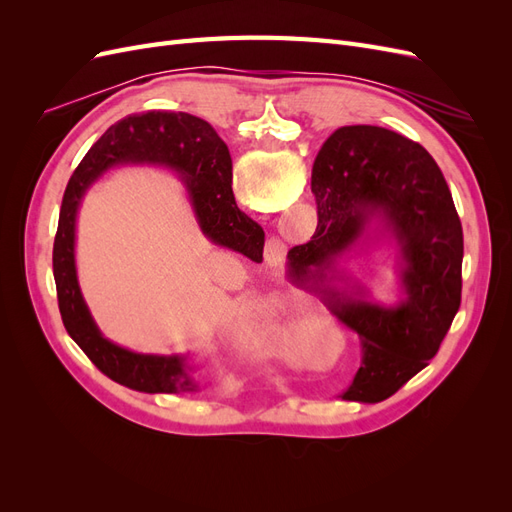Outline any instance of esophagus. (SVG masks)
Wrapping results in <instances>:
<instances>
[{"label":"esophagus","instance_id":"34e87169","mask_svg":"<svg viewBox=\"0 0 512 512\" xmlns=\"http://www.w3.org/2000/svg\"><path fill=\"white\" fill-rule=\"evenodd\" d=\"M284 252H286V250H284V243L275 241V243H273V247H271V254H280V256H282Z\"/></svg>","mask_w":512,"mask_h":512}]
</instances>
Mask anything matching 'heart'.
<instances>
[{
  "instance_id": "b5f03b06",
  "label": "heart",
  "mask_w": 512,
  "mask_h": 512,
  "mask_svg": "<svg viewBox=\"0 0 512 512\" xmlns=\"http://www.w3.org/2000/svg\"><path fill=\"white\" fill-rule=\"evenodd\" d=\"M256 320L247 327V337L262 354L277 359H290L297 350L307 356L322 333L320 322L305 320V309L297 303L271 305Z\"/></svg>"
}]
</instances>
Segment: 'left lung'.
<instances>
[{
    "instance_id": "left-lung-1",
    "label": "left lung",
    "mask_w": 512,
    "mask_h": 512,
    "mask_svg": "<svg viewBox=\"0 0 512 512\" xmlns=\"http://www.w3.org/2000/svg\"><path fill=\"white\" fill-rule=\"evenodd\" d=\"M318 226L288 252V280L359 333L363 363L342 399L374 404L436 356L461 305L463 230L442 170L410 138L378 126L335 130L312 170ZM398 250L399 304L366 301L338 262L371 240ZM344 283V287H337Z\"/></svg>"
}]
</instances>
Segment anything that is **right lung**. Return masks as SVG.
<instances>
[{"mask_svg": "<svg viewBox=\"0 0 512 512\" xmlns=\"http://www.w3.org/2000/svg\"><path fill=\"white\" fill-rule=\"evenodd\" d=\"M119 164H158L179 173L196 222L215 245L256 260L265 230L239 211L232 194V160L226 143L207 121L188 113L151 111L108 128L89 149L61 200L53 243V275L59 314L68 335L104 376L143 393H196L185 354H141L106 339L83 299L76 275V215L102 173Z\"/></svg>", "mask_w": 512, "mask_h": 512, "instance_id": "1", "label": "right lung"}]
</instances>
